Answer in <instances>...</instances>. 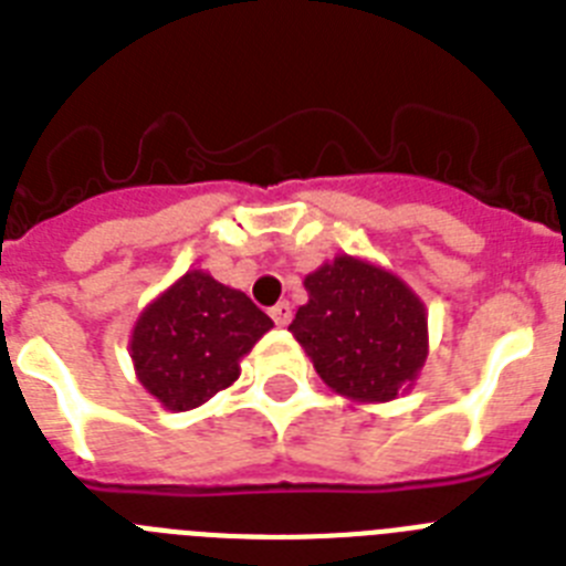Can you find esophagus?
I'll return each instance as SVG.
<instances>
[{"label":"esophagus","mask_w":566,"mask_h":566,"mask_svg":"<svg viewBox=\"0 0 566 566\" xmlns=\"http://www.w3.org/2000/svg\"><path fill=\"white\" fill-rule=\"evenodd\" d=\"M270 316H273V322L279 327H287V325H291V319H293V307L287 305V302H279L275 307H270Z\"/></svg>","instance_id":"34e87169"}]
</instances>
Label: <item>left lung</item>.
Segmentation results:
<instances>
[{
	"label": "left lung",
	"instance_id": "8db88e82",
	"mask_svg": "<svg viewBox=\"0 0 566 566\" xmlns=\"http://www.w3.org/2000/svg\"><path fill=\"white\" fill-rule=\"evenodd\" d=\"M291 331L331 391L354 402L406 394L429 356V313L400 275L342 253L305 275Z\"/></svg>",
	"mask_w": 566,
	"mask_h": 566
}]
</instances>
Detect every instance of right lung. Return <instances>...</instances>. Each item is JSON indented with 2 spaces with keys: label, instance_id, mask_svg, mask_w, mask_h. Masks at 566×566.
I'll return each instance as SVG.
<instances>
[{
  "label": "right lung",
  "instance_id": "add662e5",
  "mask_svg": "<svg viewBox=\"0 0 566 566\" xmlns=\"http://www.w3.org/2000/svg\"><path fill=\"white\" fill-rule=\"evenodd\" d=\"M273 327L268 313L203 270H189L140 311L129 354L140 386L169 411L230 388L241 359Z\"/></svg>",
  "mask_w": 566,
  "mask_h": 566
}]
</instances>
